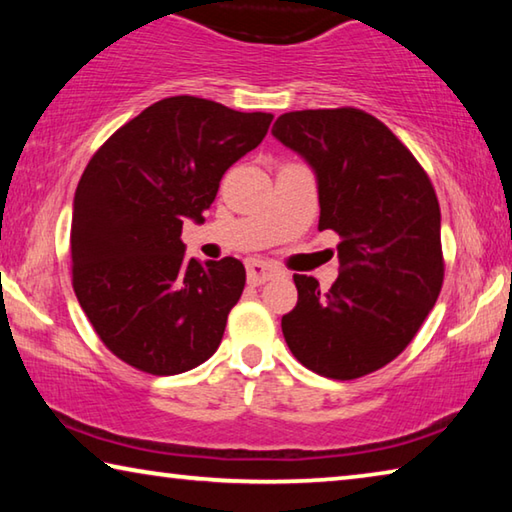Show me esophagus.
<instances>
[{
	"instance_id": "1",
	"label": "esophagus",
	"mask_w": 512,
	"mask_h": 512,
	"mask_svg": "<svg viewBox=\"0 0 512 512\" xmlns=\"http://www.w3.org/2000/svg\"><path fill=\"white\" fill-rule=\"evenodd\" d=\"M246 273H248V282L253 287H259V284H266L273 277L282 275L280 268L271 262H264V259H248L246 262Z\"/></svg>"
}]
</instances>
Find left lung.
I'll use <instances>...</instances> for the list:
<instances>
[{
	"mask_svg": "<svg viewBox=\"0 0 512 512\" xmlns=\"http://www.w3.org/2000/svg\"><path fill=\"white\" fill-rule=\"evenodd\" d=\"M271 133L316 173L318 230L341 237L332 289L293 275L298 305L282 316L284 341L318 375L363 377L413 341L438 300L436 192L411 151L363 110L287 112Z\"/></svg>",
	"mask_w": 512,
	"mask_h": 512,
	"instance_id": "left-lung-1",
	"label": "left lung"
}]
</instances>
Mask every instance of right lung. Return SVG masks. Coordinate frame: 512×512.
Returning <instances> with one entry per match:
<instances>
[{"mask_svg": "<svg viewBox=\"0 0 512 512\" xmlns=\"http://www.w3.org/2000/svg\"><path fill=\"white\" fill-rule=\"evenodd\" d=\"M268 112L198 97L142 110L92 155L74 194L72 284L103 345L137 370L180 375L219 348L246 284L235 257H185L223 173L253 151Z\"/></svg>", "mask_w": 512, "mask_h": 512, "instance_id": "right-lung-1", "label": "right lung"}]
</instances>
